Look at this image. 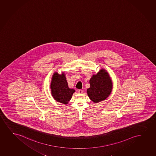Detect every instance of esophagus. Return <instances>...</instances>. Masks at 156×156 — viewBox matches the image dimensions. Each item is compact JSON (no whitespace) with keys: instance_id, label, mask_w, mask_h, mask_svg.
<instances>
[{"instance_id":"1","label":"esophagus","mask_w":156,"mask_h":156,"mask_svg":"<svg viewBox=\"0 0 156 156\" xmlns=\"http://www.w3.org/2000/svg\"><path fill=\"white\" fill-rule=\"evenodd\" d=\"M78 93L79 94H83V91L82 90H81V89H79V90H78Z\"/></svg>"}]
</instances>
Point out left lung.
Segmentation results:
<instances>
[{
	"label": "left lung",
	"mask_w": 156,
	"mask_h": 156,
	"mask_svg": "<svg viewBox=\"0 0 156 156\" xmlns=\"http://www.w3.org/2000/svg\"><path fill=\"white\" fill-rule=\"evenodd\" d=\"M89 83L90 86L87 89V94L95 103L106 99L111 93L112 81L105 69H101L97 74L93 75Z\"/></svg>",
	"instance_id": "1"
}]
</instances>
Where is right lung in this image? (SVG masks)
I'll return each mask as SVG.
<instances>
[{
	"label": "right lung",
	"instance_id": "obj_1",
	"mask_svg": "<svg viewBox=\"0 0 156 156\" xmlns=\"http://www.w3.org/2000/svg\"><path fill=\"white\" fill-rule=\"evenodd\" d=\"M51 94L57 101L67 104L71 99L75 89L69 88L65 73L61 75L55 72L51 80L50 85Z\"/></svg>",
	"mask_w": 156,
	"mask_h": 156
}]
</instances>
